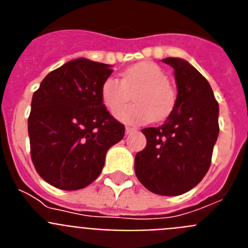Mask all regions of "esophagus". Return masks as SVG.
<instances>
[{
    "label": "esophagus",
    "mask_w": 248,
    "mask_h": 248,
    "mask_svg": "<svg viewBox=\"0 0 248 248\" xmlns=\"http://www.w3.org/2000/svg\"><path fill=\"white\" fill-rule=\"evenodd\" d=\"M134 131H135L134 128H130V126H126V128H125V134L126 135L131 134V133H134Z\"/></svg>",
    "instance_id": "obj_1"
}]
</instances>
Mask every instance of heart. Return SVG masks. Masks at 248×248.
Segmentation results:
<instances>
[{"instance_id": "b5f03b06", "label": "heart", "mask_w": 248, "mask_h": 248, "mask_svg": "<svg viewBox=\"0 0 248 248\" xmlns=\"http://www.w3.org/2000/svg\"><path fill=\"white\" fill-rule=\"evenodd\" d=\"M135 90L137 103L124 107L130 93ZM100 97L105 108L110 113L115 111L118 120L130 125H144L154 118L165 119L176 102V94L168 83V76L153 62H141L128 68L123 73L122 80L117 77H108L102 84Z\"/></svg>"}]
</instances>
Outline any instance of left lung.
Masks as SVG:
<instances>
[{
    "mask_svg": "<svg viewBox=\"0 0 248 248\" xmlns=\"http://www.w3.org/2000/svg\"><path fill=\"white\" fill-rule=\"evenodd\" d=\"M163 62L174 68L176 102L163 125L141 130L146 146L135 155V174L149 191L177 196L209 170L220 131L218 103L205 77L185 59Z\"/></svg>",
    "mask_w": 248,
    "mask_h": 248,
    "instance_id": "1",
    "label": "left lung"
}]
</instances>
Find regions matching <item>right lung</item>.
<instances>
[{"label":"right lung","mask_w":248,"mask_h":248,"mask_svg":"<svg viewBox=\"0 0 248 248\" xmlns=\"http://www.w3.org/2000/svg\"><path fill=\"white\" fill-rule=\"evenodd\" d=\"M110 64L78 58L46 76L34 92L28 118L31 157L43 180L79 190L100 175L105 155L125 128L100 97Z\"/></svg>","instance_id":"add662e5"}]
</instances>
